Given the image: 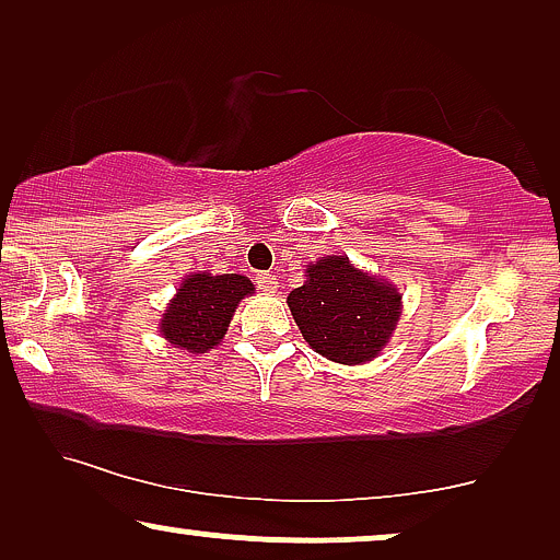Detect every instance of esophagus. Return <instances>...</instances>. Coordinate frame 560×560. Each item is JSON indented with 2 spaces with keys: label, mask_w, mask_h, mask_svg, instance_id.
<instances>
[{
  "label": "esophagus",
  "mask_w": 560,
  "mask_h": 560,
  "mask_svg": "<svg viewBox=\"0 0 560 560\" xmlns=\"http://www.w3.org/2000/svg\"><path fill=\"white\" fill-rule=\"evenodd\" d=\"M255 282H257V288L262 290V293H275V290H278V278H275V275H270V272H259Z\"/></svg>",
  "instance_id": "1"
}]
</instances>
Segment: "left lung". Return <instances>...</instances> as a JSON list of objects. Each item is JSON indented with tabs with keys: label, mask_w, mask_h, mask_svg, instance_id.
Instances as JSON below:
<instances>
[{
	"label": "left lung",
	"mask_w": 560,
	"mask_h": 560,
	"mask_svg": "<svg viewBox=\"0 0 560 560\" xmlns=\"http://www.w3.org/2000/svg\"><path fill=\"white\" fill-rule=\"evenodd\" d=\"M400 303L395 285L357 270L343 255L308 265L305 285L288 295L303 339L339 364L372 362L400 320Z\"/></svg>",
	"instance_id": "obj_1"
}]
</instances>
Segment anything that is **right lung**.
Returning <instances> with one entry per match:
<instances>
[{"label": "right lung", "instance_id": "1", "mask_svg": "<svg viewBox=\"0 0 560 560\" xmlns=\"http://www.w3.org/2000/svg\"><path fill=\"white\" fill-rule=\"evenodd\" d=\"M249 293H255V285L244 275H188L167 303L160 320V334L190 354H206L219 347L234 308Z\"/></svg>", "mask_w": 560, "mask_h": 560}]
</instances>
